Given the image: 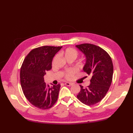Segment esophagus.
<instances>
[{"mask_svg":"<svg viewBox=\"0 0 133 133\" xmlns=\"http://www.w3.org/2000/svg\"><path fill=\"white\" fill-rule=\"evenodd\" d=\"M65 85H66V86H71L72 85H73V83H71V82H65Z\"/></svg>","mask_w":133,"mask_h":133,"instance_id":"1","label":"esophagus"}]
</instances>
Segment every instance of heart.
I'll list each match as a JSON object with an SVG mask.
<instances>
[{"mask_svg":"<svg viewBox=\"0 0 133 133\" xmlns=\"http://www.w3.org/2000/svg\"><path fill=\"white\" fill-rule=\"evenodd\" d=\"M61 54L64 55V57L66 58V59L68 58H76L78 55V52L76 50L73 48H68L64 51H62L60 53ZM58 57V55L55 56L54 58V60ZM76 72V69H70L67 70L65 74V77L66 79L68 80H71L73 78V76L75 73Z\"/></svg>","mask_w":133,"mask_h":133,"instance_id":"b5f03b06","label":"heart"}]
</instances>
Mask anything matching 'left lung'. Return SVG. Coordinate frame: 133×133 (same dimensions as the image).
<instances>
[{
    "instance_id": "left-lung-1",
    "label": "left lung",
    "mask_w": 133,
    "mask_h": 133,
    "mask_svg": "<svg viewBox=\"0 0 133 133\" xmlns=\"http://www.w3.org/2000/svg\"><path fill=\"white\" fill-rule=\"evenodd\" d=\"M86 57L83 70L91 76L90 84L86 88L80 85L81 89L77 95L83 103L92 106L105 96L113 79L112 60L106 51L99 46L90 44L75 46Z\"/></svg>"
}]
</instances>
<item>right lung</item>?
I'll list each match as a JSON object with an SVG mask.
<instances>
[{"mask_svg": "<svg viewBox=\"0 0 133 133\" xmlns=\"http://www.w3.org/2000/svg\"><path fill=\"white\" fill-rule=\"evenodd\" d=\"M61 48L44 46L34 48L27 55L21 67L20 83L24 94L39 109L50 108L58 100L60 85H46L44 76L51 69L53 58Z\"/></svg>", "mask_w": 133, "mask_h": 133, "instance_id": "1", "label": "right lung"}]
</instances>
